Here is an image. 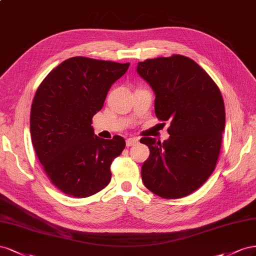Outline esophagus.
<instances>
[{
  "label": "esophagus",
  "instance_id": "esophagus-1",
  "mask_svg": "<svg viewBox=\"0 0 256 256\" xmlns=\"http://www.w3.org/2000/svg\"><path fill=\"white\" fill-rule=\"evenodd\" d=\"M126 144V147H132V146L138 144V140H137V138H135V137H133V138H128Z\"/></svg>",
  "mask_w": 256,
  "mask_h": 256
}]
</instances>
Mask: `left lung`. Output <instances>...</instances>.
I'll list each match as a JSON object with an SVG mask.
<instances>
[{"label":"left lung","mask_w":256,"mask_h":256,"mask_svg":"<svg viewBox=\"0 0 256 256\" xmlns=\"http://www.w3.org/2000/svg\"><path fill=\"white\" fill-rule=\"evenodd\" d=\"M137 72L156 93V118L170 122L164 142L140 140L150 150L142 167V182L162 198H182L216 168L225 128L221 91L205 70L181 54L140 62Z\"/></svg>","instance_id":"left-lung-1"}]
</instances>
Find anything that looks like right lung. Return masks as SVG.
<instances>
[{
  "instance_id": "1",
  "label": "right lung",
  "mask_w": 256,
  "mask_h": 256,
  "mask_svg": "<svg viewBox=\"0 0 256 256\" xmlns=\"http://www.w3.org/2000/svg\"><path fill=\"white\" fill-rule=\"evenodd\" d=\"M128 66L72 56L38 88L31 106L32 144L50 182L64 194L84 198L110 182L112 163L126 148V140L119 135L102 140L91 124L112 84Z\"/></svg>"
}]
</instances>
